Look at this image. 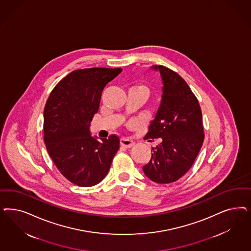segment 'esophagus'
<instances>
[{
    "instance_id": "esophagus-1",
    "label": "esophagus",
    "mask_w": 251,
    "mask_h": 251,
    "mask_svg": "<svg viewBox=\"0 0 251 251\" xmlns=\"http://www.w3.org/2000/svg\"><path fill=\"white\" fill-rule=\"evenodd\" d=\"M120 143H121L122 147H125V148H131L132 146L135 145V142L133 140H130L128 138H121L120 140Z\"/></svg>"
}]
</instances>
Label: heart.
I'll return each mask as SVG.
<instances>
[{
	"instance_id": "1",
	"label": "heart",
	"mask_w": 251,
	"mask_h": 251,
	"mask_svg": "<svg viewBox=\"0 0 251 251\" xmlns=\"http://www.w3.org/2000/svg\"><path fill=\"white\" fill-rule=\"evenodd\" d=\"M136 88H138V89H144V90H146V91H148V89H147V88H146V87H144V86H138V87H136Z\"/></svg>"
}]
</instances>
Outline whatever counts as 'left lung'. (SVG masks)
Instances as JSON below:
<instances>
[{
    "mask_svg": "<svg viewBox=\"0 0 251 251\" xmlns=\"http://www.w3.org/2000/svg\"><path fill=\"white\" fill-rule=\"evenodd\" d=\"M151 69L161 75L162 99L145 138L162 141L152 147L151 161L143 172L155 183L169 184L190 169L201 151L202 113L197 98L177 73L162 65Z\"/></svg>",
    "mask_w": 251,
    "mask_h": 251,
    "instance_id": "1",
    "label": "left lung"
}]
</instances>
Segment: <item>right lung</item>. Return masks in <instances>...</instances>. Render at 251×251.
<instances>
[{"label": "right lung", "instance_id": "obj_1", "mask_svg": "<svg viewBox=\"0 0 251 251\" xmlns=\"http://www.w3.org/2000/svg\"><path fill=\"white\" fill-rule=\"evenodd\" d=\"M121 68L75 70L60 81L44 109V142L58 170L77 186H95L105 178L120 139L91 136L90 123L97 113L106 85Z\"/></svg>", "mask_w": 251, "mask_h": 251}]
</instances>
